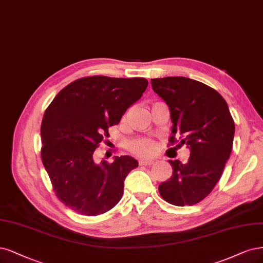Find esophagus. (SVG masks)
Returning <instances> with one entry per match:
<instances>
[{"mask_svg": "<svg viewBox=\"0 0 263 263\" xmlns=\"http://www.w3.org/2000/svg\"><path fill=\"white\" fill-rule=\"evenodd\" d=\"M153 164V161L151 160H139V165H144V166H148V165H152Z\"/></svg>", "mask_w": 263, "mask_h": 263, "instance_id": "obj_1", "label": "esophagus"}]
</instances>
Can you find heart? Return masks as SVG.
<instances>
[{"label": "heart", "mask_w": 263, "mask_h": 263, "mask_svg": "<svg viewBox=\"0 0 263 263\" xmlns=\"http://www.w3.org/2000/svg\"><path fill=\"white\" fill-rule=\"evenodd\" d=\"M156 142L150 138L140 137L128 143V149L134 155L139 157H150L156 152Z\"/></svg>", "instance_id": "obj_1"}]
</instances>
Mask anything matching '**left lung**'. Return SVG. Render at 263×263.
Returning <instances> with one entry per match:
<instances>
[{"label":"left lung","instance_id":"left-lung-1","mask_svg":"<svg viewBox=\"0 0 263 263\" xmlns=\"http://www.w3.org/2000/svg\"><path fill=\"white\" fill-rule=\"evenodd\" d=\"M151 86L170 107L168 146L190 149L186 163L168 161L173 174L159 193L171 204H196L212 192L231 156L235 124L228 103L213 88L187 77L155 78Z\"/></svg>","mask_w":263,"mask_h":263}]
</instances>
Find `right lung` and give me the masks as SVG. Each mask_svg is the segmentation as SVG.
Wrapping results in <instances>:
<instances>
[{
	"mask_svg": "<svg viewBox=\"0 0 263 263\" xmlns=\"http://www.w3.org/2000/svg\"><path fill=\"white\" fill-rule=\"evenodd\" d=\"M147 86L148 80L140 77H83L63 88L47 107L41 159L54 193L69 209L95 216L121 200L124 180L138 162L122 156L97 164L93 152Z\"/></svg>",
	"mask_w": 263,
	"mask_h": 263,
	"instance_id": "1",
	"label": "right lung"
}]
</instances>
